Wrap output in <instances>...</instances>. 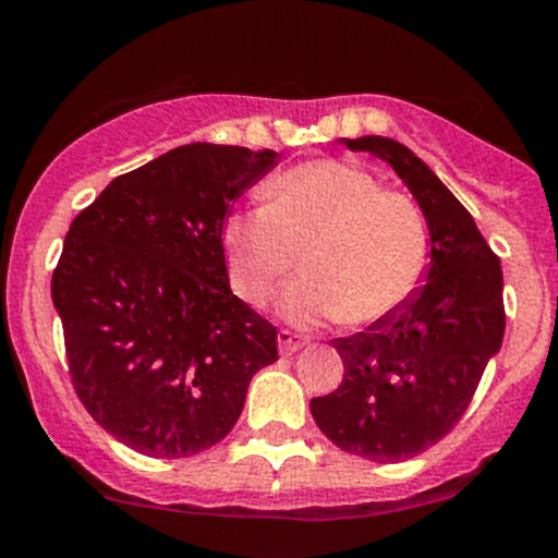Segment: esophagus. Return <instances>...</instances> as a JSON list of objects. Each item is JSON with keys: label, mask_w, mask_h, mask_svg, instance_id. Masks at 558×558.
Wrapping results in <instances>:
<instances>
[{"label": "esophagus", "mask_w": 558, "mask_h": 558, "mask_svg": "<svg viewBox=\"0 0 558 558\" xmlns=\"http://www.w3.org/2000/svg\"><path fill=\"white\" fill-rule=\"evenodd\" d=\"M304 344H307V336L296 333V330H289V328H280L278 330V349H280V354H296Z\"/></svg>", "instance_id": "obj_1"}]
</instances>
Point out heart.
Here are the masks:
<instances>
[{"mask_svg":"<svg viewBox=\"0 0 558 558\" xmlns=\"http://www.w3.org/2000/svg\"><path fill=\"white\" fill-rule=\"evenodd\" d=\"M265 204L228 214L222 248L232 289L246 302L265 299L296 267L293 315L339 317L363 328L405 307L426 278L432 235L413 195L387 190L354 163L323 158L280 171L262 187Z\"/></svg>","mask_w":558,"mask_h":558,"instance_id":"b5f03b06","label":"heart"}]
</instances>
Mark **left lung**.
<instances>
[{
  "label": "left lung",
  "instance_id": "obj_1",
  "mask_svg": "<svg viewBox=\"0 0 558 558\" xmlns=\"http://www.w3.org/2000/svg\"><path fill=\"white\" fill-rule=\"evenodd\" d=\"M384 158L426 214L432 265L405 307L344 339L339 389L312 397L315 424L336 448L376 463L415 458L448 437L471 405L506 330L504 269L466 206L389 137L344 140Z\"/></svg>",
  "mask_w": 558,
  "mask_h": 558
}]
</instances>
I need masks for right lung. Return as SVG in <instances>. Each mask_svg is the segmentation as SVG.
Wrapping results in <instances>:
<instances>
[{
	"label": "right lung",
	"instance_id": "right-lung-1",
	"mask_svg": "<svg viewBox=\"0 0 558 558\" xmlns=\"http://www.w3.org/2000/svg\"><path fill=\"white\" fill-rule=\"evenodd\" d=\"M272 150L193 143L116 177L52 272L73 391L110 437L187 458L230 434L278 328L230 291L222 222Z\"/></svg>",
	"mask_w": 558,
	"mask_h": 558
}]
</instances>
